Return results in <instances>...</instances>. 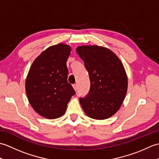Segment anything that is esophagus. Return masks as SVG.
I'll list each match as a JSON object with an SVG mask.
<instances>
[{
	"label": "esophagus",
	"instance_id": "obj_1",
	"mask_svg": "<svg viewBox=\"0 0 159 159\" xmlns=\"http://www.w3.org/2000/svg\"><path fill=\"white\" fill-rule=\"evenodd\" d=\"M73 87H74V90L77 91V85H76V84H74V85H73Z\"/></svg>",
	"mask_w": 159,
	"mask_h": 159
}]
</instances>
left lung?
<instances>
[{
    "instance_id": "1",
    "label": "left lung",
    "mask_w": 159,
    "mask_h": 159,
    "mask_svg": "<svg viewBox=\"0 0 159 159\" xmlns=\"http://www.w3.org/2000/svg\"><path fill=\"white\" fill-rule=\"evenodd\" d=\"M76 51L89 73L90 89L80 98L83 111L95 120H104L119 110L126 96L128 79L122 63L109 49L81 46Z\"/></svg>"
}]
</instances>
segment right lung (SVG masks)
Masks as SVG:
<instances>
[{"instance_id": "right-lung-1", "label": "right lung", "mask_w": 159, "mask_h": 159, "mask_svg": "<svg viewBox=\"0 0 159 159\" xmlns=\"http://www.w3.org/2000/svg\"><path fill=\"white\" fill-rule=\"evenodd\" d=\"M70 51V47L63 43L49 47L33 61L26 77V93L30 104L48 119L62 116L76 93L67 82L66 61Z\"/></svg>"}]
</instances>
